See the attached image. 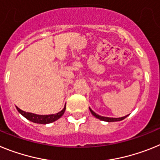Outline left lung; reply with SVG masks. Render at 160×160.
<instances>
[{
  "mask_svg": "<svg viewBox=\"0 0 160 160\" xmlns=\"http://www.w3.org/2000/svg\"><path fill=\"white\" fill-rule=\"evenodd\" d=\"M89 110L90 112L92 113V114L93 115L94 117H96L97 118L100 119V120H102V121H105V122H118V121H122L123 120V119H125L126 118V117L128 116V115H126V116L125 117H122V118H107V117H102V116H100V115L97 114V113H95V112H93V111L91 109L89 108Z\"/></svg>",
  "mask_w": 160,
  "mask_h": 160,
  "instance_id": "8db88e82",
  "label": "left lung"
}]
</instances>
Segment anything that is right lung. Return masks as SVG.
Segmentation results:
<instances>
[{"label": "right lung", "mask_w": 160, "mask_h": 160, "mask_svg": "<svg viewBox=\"0 0 160 160\" xmlns=\"http://www.w3.org/2000/svg\"><path fill=\"white\" fill-rule=\"evenodd\" d=\"M17 109L19 113L24 116L26 119L31 121L32 122H34V123H38V124H48V123H51V122H55V121L58 120L59 118H60L61 117L63 116V113L65 112V109H66V105L64 106L63 110H61L60 112H59L58 113H55V114H51V115H38L34 114V113H28V112H24L22 111V109H20L19 108L16 106Z\"/></svg>", "instance_id": "1"}]
</instances>
